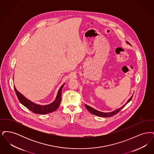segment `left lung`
<instances>
[{
    "label": "left lung",
    "mask_w": 154,
    "mask_h": 154,
    "mask_svg": "<svg viewBox=\"0 0 154 154\" xmlns=\"http://www.w3.org/2000/svg\"><path fill=\"white\" fill-rule=\"evenodd\" d=\"M128 44H129V43H128V42H126ZM133 95L131 97V98L128 100V102L125 103V104H124L122 107H121V108H119V109H117V110H114V111H112V112H100V111H97V110H96L94 109H93L92 107H90V106H89L88 105H87V104H85V106L86 107V108L87 109V110L91 112V113H92V114H94V115H95V116H99V117H112V116H115L116 114H117L118 112L120 111V110H121L123 107H124L125 106H126V104H127V103H128L131 100H132V98L133 97Z\"/></svg>",
    "instance_id": "8db88e82"
}]
</instances>
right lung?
<instances>
[{
  "instance_id": "obj_1",
  "label": "right lung",
  "mask_w": 154,
  "mask_h": 154,
  "mask_svg": "<svg viewBox=\"0 0 154 154\" xmlns=\"http://www.w3.org/2000/svg\"><path fill=\"white\" fill-rule=\"evenodd\" d=\"M65 84H63L60 88H59L57 96L56 97L55 100L53 102L47 105H39V104H36L32 102L31 101L27 99L26 97H25L23 96L22 95L21 93H20L17 89L15 87V94L17 96V97L22 104H23L25 107H26L27 109L32 111L35 114H46L52 112L54 111L57 110L60 105V103L61 101V97H62V88L63 87Z\"/></svg>"
}]
</instances>
